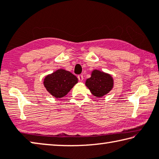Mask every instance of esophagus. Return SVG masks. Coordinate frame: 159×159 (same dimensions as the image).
Listing matches in <instances>:
<instances>
[{
    "label": "esophagus",
    "mask_w": 159,
    "mask_h": 159,
    "mask_svg": "<svg viewBox=\"0 0 159 159\" xmlns=\"http://www.w3.org/2000/svg\"><path fill=\"white\" fill-rule=\"evenodd\" d=\"M78 79H79V80H80V81H82L83 79H84V77H83V75L80 74L78 75Z\"/></svg>",
    "instance_id": "esophagus-1"
}]
</instances>
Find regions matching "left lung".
<instances>
[{
  "label": "left lung",
  "mask_w": 159,
  "mask_h": 159,
  "mask_svg": "<svg viewBox=\"0 0 159 159\" xmlns=\"http://www.w3.org/2000/svg\"><path fill=\"white\" fill-rule=\"evenodd\" d=\"M86 85L93 96L102 97L112 89L113 80L110 75L95 70L91 77L86 80Z\"/></svg>",
  "instance_id": "obj_1"
}]
</instances>
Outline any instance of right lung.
Listing matches in <instances>:
<instances>
[{"label": "right lung", "instance_id": "1", "mask_svg": "<svg viewBox=\"0 0 159 159\" xmlns=\"http://www.w3.org/2000/svg\"><path fill=\"white\" fill-rule=\"evenodd\" d=\"M78 83L77 78L71 73L63 69L57 70L44 79V86L52 96L62 98Z\"/></svg>", "mask_w": 159, "mask_h": 159}]
</instances>
